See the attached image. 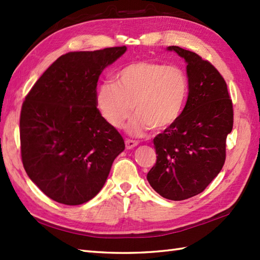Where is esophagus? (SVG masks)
Instances as JSON below:
<instances>
[{
  "instance_id": "34e87169",
  "label": "esophagus",
  "mask_w": 260,
  "mask_h": 260,
  "mask_svg": "<svg viewBox=\"0 0 260 260\" xmlns=\"http://www.w3.org/2000/svg\"><path fill=\"white\" fill-rule=\"evenodd\" d=\"M125 145H126L127 150H132V148H134L135 146L139 145V142L133 141V140H126L125 141Z\"/></svg>"
}]
</instances>
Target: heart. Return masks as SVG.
I'll use <instances>...</instances> for the list:
<instances>
[{
    "label": "heart",
    "mask_w": 260,
    "mask_h": 260,
    "mask_svg": "<svg viewBox=\"0 0 260 260\" xmlns=\"http://www.w3.org/2000/svg\"><path fill=\"white\" fill-rule=\"evenodd\" d=\"M116 78V82L104 81L96 89L97 109L114 128L123 126L134 108L136 116L127 132L136 136L152 127L167 129L181 117L189 93V81L181 68L135 61L125 66Z\"/></svg>",
    "instance_id": "1"
}]
</instances>
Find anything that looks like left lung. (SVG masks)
Listing matches in <instances>:
<instances>
[{
    "label": "left lung",
    "instance_id": "1",
    "mask_svg": "<svg viewBox=\"0 0 260 260\" xmlns=\"http://www.w3.org/2000/svg\"><path fill=\"white\" fill-rule=\"evenodd\" d=\"M186 62L189 96L176 123L154 139L156 163L147 181L159 196L181 201L201 193L221 171L234 110L227 84L199 54L168 47Z\"/></svg>",
    "mask_w": 260,
    "mask_h": 260
}]
</instances>
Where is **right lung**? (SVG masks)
Masks as SVG:
<instances>
[{
  "label": "right lung",
  "mask_w": 260,
  "mask_h": 260,
  "mask_svg": "<svg viewBox=\"0 0 260 260\" xmlns=\"http://www.w3.org/2000/svg\"><path fill=\"white\" fill-rule=\"evenodd\" d=\"M113 47L58 58L22 105V163L47 197L67 206L91 200L103 189L114 159L125 150L116 128L96 106L99 76L126 51Z\"/></svg>",
  "instance_id": "1"
}]
</instances>
